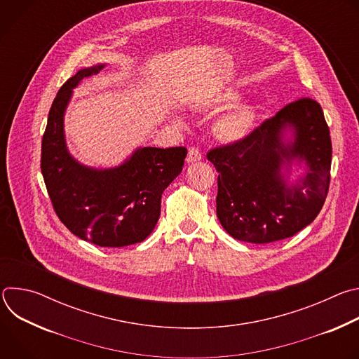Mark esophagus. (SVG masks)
I'll list each match as a JSON object with an SVG mask.
<instances>
[{
  "label": "esophagus",
  "mask_w": 359,
  "mask_h": 359,
  "mask_svg": "<svg viewBox=\"0 0 359 359\" xmlns=\"http://www.w3.org/2000/svg\"><path fill=\"white\" fill-rule=\"evenodd\" d=\"M200 159H201V151L197 147H190L187 151V158H186L187 163H193Z\"/></svg>",
  "instance_id": "34e87169"
}]
</instances>
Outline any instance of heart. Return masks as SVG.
<instances>
[{"instance_id": "b5f03b06", "label": "heart", "mask_w": 359, "mask_h": 359, "mask_svg": "<svg viewBox=\"0 0 359 359\" xmlns=\"http://www.w3.org/2000/svg\"><path fill=\"white\" fill-rule=\"evenodd\" d=\"M236 100L231 95H224L223 102L226 105H231ZM252 122V115L248 108L238 107L229 114L223 115L216 123V132L220 137L226 140H237L241 139L250 129Z\"/></svg>"}]
</instances>
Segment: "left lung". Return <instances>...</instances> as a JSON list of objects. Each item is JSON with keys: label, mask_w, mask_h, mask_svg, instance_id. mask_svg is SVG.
<instances>
[{"label": "left lung", "mask_w": 359, "mask_h": 359, "mask_svg": "<svg viewBox=\"0 0 359 359\" xmlns=\"http://www.w3.org/2000/svg\"><path fill=\"white\" fill-rule=\"evenodd\" d=\"M208 159L219 172L217 217L231 237L255 244L291 237L314 222L330 189L332 144L321 105L297 99ZM302 161L306 173L288 185L282 170Z\"/></svg>", "instance_id": "left-lung-1"}]
</instances>
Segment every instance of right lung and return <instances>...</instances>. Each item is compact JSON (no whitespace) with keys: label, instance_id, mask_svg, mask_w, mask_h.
<instances>
[{"label":"right lung","instance_id":"1","mask_svg":"<svg viewBox=\"0 0 359 359\" xmlns=\"http://www.w3.org/2000/svg\"><path fill=\"white\" fill-rule=\"evenodd\" d=\"M104 67L78 71L57 93L42 136L41 172L54 210L71 233L99 247H125L155 229L162 193L180 175L187 149L139 147L114 169L75 161L65 143L64 114L72 89Z\"/></svg>","mask_w":359,"mask_h":359}]
</instances>
